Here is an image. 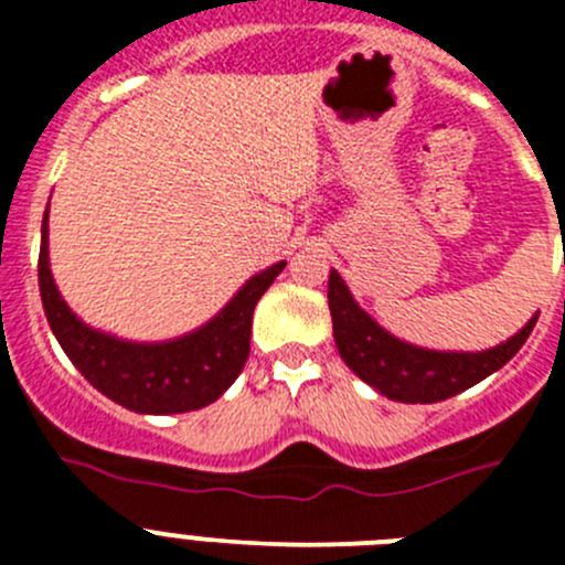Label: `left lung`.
Segmentation results:
<instances>
[{"instance_id":"left-lung-1","label":"left lung","mask_w":565,"mask_h":565,"mask_svg":"<svg viewBox=\"0 0 565 565\" xmlns=\"http://www.w3.org/2000/svg\"><path fill=\"white\" fill-rule=\"evenodd\" d=\"M327 302L332 316V335L338 354L363 383L380 394L407 405H433L471 388L524 347L539 313L504 343L482 352H438L399 341L354 302L352 291L332 268L327 282Z\"/></svg>"}]
</instances>
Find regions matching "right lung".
Masks as SVG:
<instances>
[{
	"instance_id": "add662e5",
	"label": "right lung",
	"mask_w": 565,
	"mask_h": 565,
	"mask_svg": "<svg viewBox=\"0 0 565 565\" xmlns=\"http://www.w3.org/2000/svg\"><path fill=\"white\" fill-rule=\"evenodd\" d=\"M286 260L249 277L241 291L199 330L171 341H125L77 319L50 268V207L41 224L38 286L46 321L74 366L116 405L149 416L188 413L216 402L249 358L252 313Z\"/></svg>"
}]
</instances>
